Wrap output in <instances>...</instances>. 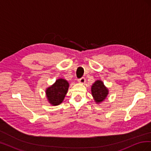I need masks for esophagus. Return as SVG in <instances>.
Listing matches in <instances>:
<instances>
[{"mask_svg":"<svg viewBox=\"0 0 151 151\" xmlns=\"http://www.w3.org/2000/svg\"><path fill=\"white\" fill-rule=\"evenodd\" d=\"M78 82H79V83H80L83 84V83H84L85 82H86V79H85L84 77H81V78L78 79Z\"/></svg>","mask_w":151,"mask_h":151,"instance_id":"esophagus-1","label":"esophagus"}]
</instances>
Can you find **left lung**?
Masks as SVG:
<instances>
[{
	"label": "left lung",
	"mask_w": 151,
	"mask_h": 151,
	"mask_svg": "<svg viewBox=\"0 0 151 151\" xmlns=\"http://www.w3.org/2000/svg\"><path fill=\"white\" fill-rule=\"evenodd\" d=\"M91 92L94 98L95 101L100 103L106 98L108 94V90L105 87L101 81H96L92 86Z\"/></svg>",
	"instance_id": "8db88e82"
}]
</instances>
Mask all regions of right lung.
<instances>
[{
    "instance_id": "obj_1",
    "label": "right lung",
    "mask_w": 151,
    "mask_h": 151,
    "mask_svg": "<svg viewBox=\"0 0 151 151\" xmlns=\"http://www.w3.org/2000/svg\"><path fill=\"white\" fill-rule=\"evenodd\" d=\"M68 83L63 79L56 81L55 83L48 88L46 91L47 98L52 105L60 104L65 98L68 88Z\"/></svg>"
}]
</instances>
